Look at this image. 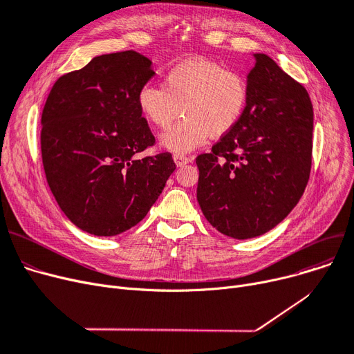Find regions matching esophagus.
Masks as SVG:
<instances>
[{
    "label": "esophagus",
    "mask_w": 354,
    "mask_h": 354,
    "mask_svg": "<svg viewBox=\"0 0 354 354\" xmlns=\"http://www.w3.org/2000/svg\"><path fill=\"white\" fill-rule=\"evenodd\" d=\"M174 160L176 163V166H183L191 162V158H188L187 155H180V153H175L174 155Z\"/></svg>",
    "instance_id": "1"
}]
</instances>
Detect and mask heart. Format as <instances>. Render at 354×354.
Returning a JSON list of instances; mask_svg holds the SVG:
<instances>
[{
	"label": "heart",
	"instance_id": "obj_1",
	"mask_svg": "<svg viewBox=\"0 0 354 354\" xmlns=\"http://www.w3.org/2000/svg\"><path fill=\"white\" fill-rule=\"evenodd\" d=\"M250 100L243 73L219 63L194 59L166 70L162 87L145 84L136 95L140 115L156 127H167L160 145L175 153L194 151L211 138L231 133L243 120Z\"/></svg>",
	"mask_w": 354,
	"mask_h": 354
}]
</instances>
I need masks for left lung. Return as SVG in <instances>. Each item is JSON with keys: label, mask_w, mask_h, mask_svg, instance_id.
Wrapping results in <instances>:
<instances>
[{"label": "left lung", "mask_w": 354, "mask_h": 354, "mask_svg": "<svg viewBox=\"0 0 354 354\" xmlns=\"http://www.w3.org/2000/svg\"><path fill=\"white\" fill-rule=\"evenodd\" d=\"M245 115L196 158V198L221 234L248 239L272 230L300 201L311 169L313 104L307 90L267 54H254Z\"/></svg>", "instance_id": "8db88e82"}]
</instances>
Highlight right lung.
Listing matches in <instances>:
<instances>
[{"mask_svg": "<svg viewBox=\"0 0 354 354\" xmlns=\"http://www.w3.org/2000/svg\"><path fill=\"white\" fill-rule=\"evenodd\" d=\"M133 51L97 55L54 83L41 115L48 187L77 228L119 235L146 216L176 165L169 152L135 158L155 145L136 95L153 77Z\"/></svg>", "mask_w": 354, "mask_h": 354, "instance_id": "obj_1", "label": "right lung"}]
</instances>
